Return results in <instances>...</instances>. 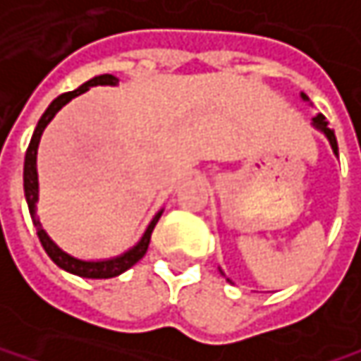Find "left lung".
<instances>
[{"mask_svg": "<svg viewBox=\"0 0 361 361\" xmlns=\"http://www.w3.org/2000/svg\"><path fill=\"white\" fill-rule=\"evenodd\" d=\"M300 97H302V101L310 103V99H308V97H306L304 92H302ZM310 105H312V103H310ZM312 126H314V128H316V130H318L320 134H324V138L329 140V145H331V148H333L335 157H339V147H337V138H335V132H333V130L329 128V121L324 119V115H322V114L314 115V117H312ZM219 271H221V269H219ZM221 275L225 277V273H223V271H221ZM227 281H229V279H227ZM229 283H231V281H229Z\"/></svg>", "mask_w": 361, "mask_h": 361, "instance_id": "obj_1", "label": "left lung"}]
</instances>
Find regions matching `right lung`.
I'll return each mask as SVG.
<instances>
[{
  "label": "right lung",
  "mask_w": 361,
  "mask_h": 361,
  "mask_svg": "<svg viewBox=\"0 0 361 361\" xmlns=\"http://www.w3.org/2000/svg\"><path fill=\"white\" fill-rule=\"evenodd\" d=\"M117 78L111 76V74H101V76H94L90 78L88 82H84L82 86H78L76 90L72 92H63L59 94L57 99L51 101V105L45 109V114L41 115L37 128H35V134L30 138V145H28V150H26V157H24V196H26V204H28V211H30V219L37 227V235L41 240V246L45 247L47 256L51 260L66 273H72L76 277L84 279H111L126 273L130 267H134L145 254H147L148 244H150V233L157 225V221L161 219L163 214V209L159 213H154V216L150 219V223L147 225L142 238L134 244L132 247H128L126 252L117 254V256H111V258H99V260H84V258H78L70 252H66L63 247H59L51 235L43 229L39 216H37V202H39V171H37V152H39V142H41V136L45 132V128L49 126V121L57 115V111L68 105L72 99L80 97L82 92H86L88 88L92 86H117Z\"/></svg>",
  "instance_id": "add662e5"
}]
</instances>
